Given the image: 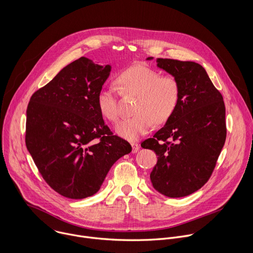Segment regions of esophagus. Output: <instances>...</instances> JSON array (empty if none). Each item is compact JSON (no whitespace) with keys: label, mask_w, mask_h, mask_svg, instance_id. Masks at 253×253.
Segmentation results:
<instances>
[{"label":"esophagus","mask_w":253,"mask_h":253,"mask_svg":"<svg viewBox=\"0 0 253 253\" xmlns=\"http://www.w3.org/2000/svg\"><path fill=\"white\" fill-rule=\"evenodd\" d=\"M131 145H132V152H133V153H136V152L139 150V148H140V146L138 145L137 143H132Z\"/></svg>","instance_id":"1"}]
</instances>
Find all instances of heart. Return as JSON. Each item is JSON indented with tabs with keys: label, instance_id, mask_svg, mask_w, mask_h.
Masks as SVG:
<instances>
[{
	"label": "heart",
	"instance_id": "obj_1",
	"mask_svg": "<svg viewBox=\"0 0 253 253\" xmlns=\"http://www.w3.org/2000/svg\"><path fill=\"white\" fill-rule=\"evenodd\" d=\"M116 83L123 95H137L134 116L125 118L115 126L116 133L129 141L145 135L153 126L166 123L174 114L180 100V85L172 76H161L158 71L145 65L131 67L117 76ZM97 106L108 121L118 119L117 89L104 86L97 95Z\"/></svg>",
	"mask_w": 253,
	"mask_h": 253
}]
</instances>
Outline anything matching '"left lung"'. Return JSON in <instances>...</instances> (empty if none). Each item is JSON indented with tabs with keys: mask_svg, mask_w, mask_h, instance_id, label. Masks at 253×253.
<instances>
[{
	"mask_svg": "<svg viewBox=\"0 0 253 253\" xmlns=\"http://www.w3.org/2000/svg\"><path fill=\"white\" fill-rule=\"evenodd\" d=\"M156 62L178 80L181 92L174 114L141 146L158 156L150 173L153 187L167 197H184L200 189L215 168L226 139L225 105L201 65L162 58Z\"/></svg>",
	"mask_w": 253,
	"mask_h": 253,
	"instance_id": "obj_1",
	"label": "left lung"
}]
</instances>
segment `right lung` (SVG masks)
Here are the masks:
<instances>
[{"label": "right lung", "instance_id": "right-lung-1", "mask_svg": "<svg viewBox=\"0 0 253 253\" xmlns=\"http://www.w3.org/2000/svg\"><path fill=\"white\" fill-rule=\"evenodd\" d=\"M111 66L81 57L36 91L27 108L26 146L48 185L71 199L100 189L112 165L131 152L97 106Z\"/></svg>", "mask_w": 253, "mask_h": 253}]
</instances>
